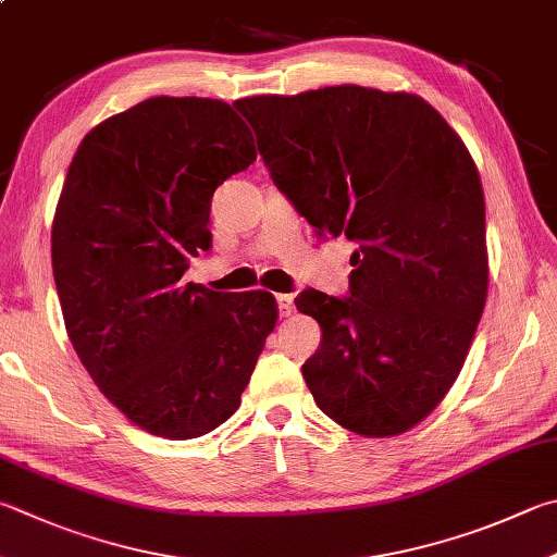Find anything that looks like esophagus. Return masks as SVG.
<instances>
[{
	"label": "esophagus",
	"mask_w": 557,
	"mask_h": 557,
	"mask_svg": "<svg viewBox=\"0 0 557 557\" xmlns=\"http://www.w3.org/2000/svg\"><path fill=\"white\" fill-rule=\"evenodd\" d=\"M277 309H280V317L287 319L295 313V297L292 295H277Z\"/></svg>",
	"instance_id": "34e87169"
}]
</instances>
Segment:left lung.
<instances>
[{"label": "left lung", "mask_w": 557, "mask_h": 557, "mask_svg": "<svg viewBox=\"0 0 557 557\" xmlns=\"http://www.w3.org/2000/svg\"><path fill=\"white\" fill-rule=\"evenodd\" d=\"M270 177L321 238L346 236L350 297L297 309L321 326L301 375L329 419L399 436L458 380L487 299L478 168L436 109L409 92L338 85L234 102Z\"/></svg>", "instance_id": "left-lung-1"}]
</instances>
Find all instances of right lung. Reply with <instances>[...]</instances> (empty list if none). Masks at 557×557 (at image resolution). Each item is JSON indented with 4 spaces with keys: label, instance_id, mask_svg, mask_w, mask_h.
Listing matches in <instances>:
<instances>
[{
    "label": "right lung",
    "instance_id": "add662e5",
    "mask_svg": "<svg viewBox=\"0 0 557 557\" xmlns=\"http://www.w3.org/2000/svg\"><path fill=\"white\" fill-rule=\"evenodd\" d=\"M258 158L221 99L153 97L83 138L50 258L70 343L104 397L148 433L187 441L238 409L277 305L182 282L211 248L214 189Z\"/></svg>",
    "mask_w": 557,
    "mask_h": 557
}]
</instances>
